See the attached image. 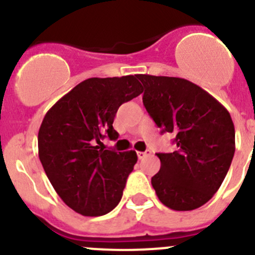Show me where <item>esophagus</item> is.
<instances>
[{"label": "esophagus", "instance_id": "esophagus-1", "mask_svg": "<svg viewBox=\"0 0 255 255\" xmlns=\"http://www.w3.org/2000/svg\"><path fill=\"white\" fill-rule=\"evenodd\" d=\"M137 155H138V159H143L144 156L150 155V150H145V151H137Z\"/></svg>", "mask_w": 255, "mask_h": 255}]
</instances>
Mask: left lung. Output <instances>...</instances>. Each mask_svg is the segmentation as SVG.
Listing matches in <instances>:
<instances>
[{
  "label": "left lung",
  "instance_id": "left-lung-1",
  "mask_svg": "<svg viewBox=\"0 0 255 255\" xmlns=\"http://www.w3.org/2000/svg\"><path fill=\"white\" fill-rule=\"evenodd\" d=\"M143 104L161 132L173 133L176 150L158 153L151 177L158 199L175 211L201 207L220 189L236 150L230 112L207 91L181 78L139 74Z\"/></svg>",
  "mask_w": 255,
  "mask_h": 255
}]
</instances>
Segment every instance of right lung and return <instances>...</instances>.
Returning a JSON list of instances; mask_svg holds the SVG:
<instances>
[{"mask_svg": "<svg viewBox=\"0 0 255 255\" xmlns=\"http://www.w3.org/2000/svg\"><path fill=\"white\" fill-rule=\"evenodd\" d=\"M137 75L91 78L76 85L47 112L38 133V154L60 199L82 216H102L118 205L137 163L134 150L102 146L113 129L117 110L139 96Z\"/></svg>", "mask_w": 255, "mask_h": 255, "instance_id": "obj_1", "label": "right lung"}]
</instances>
